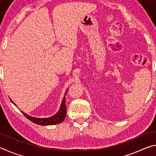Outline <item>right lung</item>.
I'll use <instances>...</instances> for the list:
<instances>
[{
	"instance_id": "add662e5",
	"label": "right lung",
	"mask_w": 156,
	"mask_h": 156,
	"mask_svg": "<svg viewBox=\"0 0 156 156\" xmlns=\"http://www.w3.org/2000/svg\"><path fill=\"white\" fill-rule=\"evenodd\" d=\"M67 93V91H66ZM65 93V95H66ZM11 100V99H10ZM12 103H14V105L15 103L11 100ZM66 105H65V96H64L62 99V101L61 102V105H60V109L58 112L56 114L54 115L51 116V117L49 118H36V117H32V116H30L27 114H26L24 112H22L26 118H27L28 120H30L31 122L36 124V125H57V124L61 123L63 120H65L66 117Z\"/></svg>"
}]
</instances>
